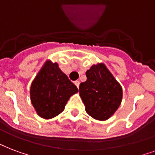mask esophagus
Masks as SVG:
<instances>
[{
	"label": "esophagus",
	"mask_w": 155,
	"mask_h": 155,
	"mask_svg": "<svg viewBox=\"0 0 155 155\" xmlns=\"http://www.w3.org/2000/svg\"><path fill=\"white\" fill-rule=\"evenodd\" d=\"M74 83H75V84L76 85V87L79 88V86H80V81H79V80H75Z\"/></svg>",
	"instance_id": "1"
}]
</instances>
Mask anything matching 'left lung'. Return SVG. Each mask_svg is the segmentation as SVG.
I'll use <instances>...</instances> for the list:
<instances>
[{"label":"left lung","instance_id":"obj_1","mask_svg":"<svg viewBox=\"0 0 155 155\" xmlns=\"http://www.w3.org/2000/svg\"><path fill=\"white\" fill-rule=\"evenodd\" d=\"M86 76L79 88L86 112L96 120H108L120 106L121 86L103 63L92 66Z\"/></svg>","mask_w":155,"mask_h":155}]
</instances>
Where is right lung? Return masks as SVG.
<instances>
[{"mask_svg":"<svg viewBox=\"0 0 155 155\" xmlns=\"http://www.w3.org/2000/svg\"><path fill=\"white\" fill-rule=\"evenodd\" d=\"M77 92L58 63L47 61L31 83V101L40 116L52 119L64 110L70 97Z\"/></svg>","mask_w":155,"mask_h":155,"instance_id":"add662e5","label":"right lung"}]
</instances>
